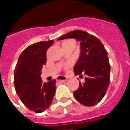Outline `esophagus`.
Wrapping results in <instances>:
<instances>
[{
    "label": "esophagus",
    "instance_id": "esophagus-1",
    "mask_svg": "<svg viewBox=\"0 0 130 130\" xmlns=\"http://www.w3.org/2000/svg\"><path fill=\"white\" fill-rule=\"evenodd\" d=\"M67 79H68V78H67L66 77L60 76L59 78V79H58V82H60V83H64V82H65Z\"/></svg>",
    "mask_w": 130,
    "mask_h": 130
}]
</instances>
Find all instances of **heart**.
<instances>
[{
    "label": "heart",
    "instance_id": "obj_1",
    "mask_svg": "<svg viewBox=\"0 0 130 130\" xmlns=\"http://www.w3.org/2000/svg\"><path fill=\"white\" fill-rule=\"evenodd\" d=\"M68 43H73V44L75 45V42H74L73 40H68L65 41V42H63L62 44H68ZM73 64V61H69L65 65V69H68L71 67V66Z\"/></svg>",
    "mask_w": 130,
    "mask_h": 130
}]
</instances>
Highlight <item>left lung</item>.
Returning <instances> with one entry per match:
<instances>
[{"label":"left lung","instance_id":"8db88e82","mask_svg":"<svg viewBox=\"0 0 130 130\" xmlns=\"http://www.w3.org/2000/svg\"><path fill=\"white\" fill-rule=\"evenodd\" d=\"M71 38L80 42V55L74 67V74L87 76L84 83L79 82V88L73 95L82 104L95 106L104 97L109 85L110 66L107 52L98 38L84 31H72L58 40Z\"/></svg>","mask_w":130,"mask_h":130}]
</instances>
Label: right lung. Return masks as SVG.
<instances>
[{
  "label": "right lung",
  "mask_w": 130,
  "mask_h": 130,
  "mask_svg": "<svg viewBox=\"0 0 130 130\" xmlns=\"http://www.w3.org/2000/svg\"><path fill=\"white\" fill-rule=\"evenodd\" d=\"M53 43L52 40L40 42L25 48L14 73L16 93L27 108L37 113L49 107L56 93V79L43 83L40 77L42 68L47 62V51Z\"/></svg>",
  "instance_id": "obj_1"
}]
</instances>
